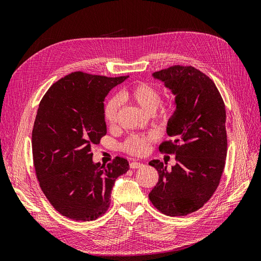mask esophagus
<instances>
[{
	"label": "esophagus",
	"instance_id": "1",
	"mask_svg": "<svg viewBox=\"0 0 261 261\" xmlns=\"http://www.w3.org/2000/svg\"><path fill=\"white\" fill-rule=\"evenodd\" d=\"M141 167H144V164L143 163H140V162H130L129 163V168L130 169H139V168H141Z\"/></svg>",
	"mask_w": 261,
	"mask_h": 261
}]
</instances>
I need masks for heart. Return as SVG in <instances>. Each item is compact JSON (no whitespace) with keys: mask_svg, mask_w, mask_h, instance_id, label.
Here are the masks:
<instances>
[{"mask_svg":"<svg viewBox=\"0 0 261 261\" xmlns=\"http://www.w3.org/2000/svg\"><path fill=\"white\" fill-rule=\"evenodd\" d=\"M122 98L134 102L147 112L158 111V116L162 121H169L177 111V100L175 96H169L161 100L160 89L153 84L137 82L128 86L122 91ZM121 100L117 97L109 98L103 107V118L108 125L115 124L120 111ZM153 134L149 135H130L126 139L122 148L125 152L132 155H144L149 149L150 143L153 140Z\"/></svg>","mask_w":261,"mask_h":261,"instance_id":"1","label":"heart"}]
</instances>
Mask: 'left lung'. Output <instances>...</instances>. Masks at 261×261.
Returning a JSON list of instances; mask_svg holds the SVG:
<instances>
[{
    "label": "left lung",
    "instance_id": "left-lung-1",
    "mask_svg": "<svg viewBox=\"0 0 261 261\" xmlns=\"http://www.w3.org/2000/svg\"><path fill=\"white\" fill-rule=\"evenodd\" d=\"M175 94L177 111L168 123L169 140L159 150L175 154L172 170L160 160L149 165L159 180L149 194L151 203L170 217H183L206 203L220 184L227 138L225 107L210 77L194 66L174 65L153 73Z\"/></svg>",
    "mask_w": 261,
    "mask_h": 261
}]
</instances>
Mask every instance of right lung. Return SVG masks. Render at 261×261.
I'll list each match as a JSON object with an SVG mask.
<instances>
[{
    "mask_svg": "<svg viewBox=\"0 0 261 261\" xmlns=\"http://www.w3.org/2000/svg\"><path fill=\"white\" fill-rule=\"evenodd\" d=\"M127 77L74 72L54 83L39 105L31 137L36 175L46 199L68 219L103 216L115 179L128 171L124 158L105 167L92 162L91 152L107 134L103 100Z\"/></svg>",
    "mask_w": 261,
    "mask_h": 261,
    "instance_id": "add662e5",
    "label": "right lung"
}]
</instances>
